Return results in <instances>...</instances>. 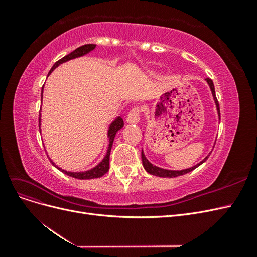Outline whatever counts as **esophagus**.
Returning <instances> with one entry per match:
<instances>
[{"instance_id":"esophagus-1","label":"esophagus","mask_w":257,"mask_h":257,"mask_svg":"<svg viewBox=\"0 0 257 257\" xmlns=\"http://www.w3.org/2000/svg\"><path fill=\"white\" fill-rule=\"evenodd\" d=\"M141 109H139V107H134L132 108V109L128 111L127 113V118L126 121L127 123H138L139 122V118H141Z\"/></svg>"}]
</instances>
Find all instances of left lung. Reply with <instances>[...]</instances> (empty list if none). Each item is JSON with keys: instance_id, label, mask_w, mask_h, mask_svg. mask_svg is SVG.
I'll use <instances>...</instances> for the list:
<instances>
[{"instance_id": "left-lung-1", "label": "left lung", "mask_w": 257, "mask_h": 257, "mask_svg": "<svg viewBox=\"0 0 257 257\" xmlns=\"http://www.w3.org/2000/svg\"><path fill=\"white\" fill-rule=\"evenodd\" d=\"M208 84L210 85V89H211V92H212V95L214 97V100H215V104H216V109H217V112H219V118H220V105H219V102H217L216 99V96H215V90H214V84H213V81L210 79V78H206ZM208 159V157L201 161L199 164L193 166L191 168H188V169H184V170H168V169H163V168H160V167H157V166H153L151 163L148 161L145 157L144 152L142 151V160H143V165L145 167V169L147 170L148 173L151 174V175H154V176H158V177H163V178H174V177H178V176H182V175H185L188 174L190 172H192V170H194L195 168H197L199 165L203 164V163Z\"/></svg>"}]
</instances>
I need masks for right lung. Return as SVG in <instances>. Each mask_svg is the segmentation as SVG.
<instances>
[{"instance_id": "obj_1", "label": "right lung", "mask_w": 257, "mask_h": 257, "mask_svg": "<svg viewBox=\"0 0 257 257\" xmlns=\"http://www.w3.org/2000/svg\"><path fill=\"white\" fill-rule=\"evenodd\" d=\"M94 44H87V45H83L81 46V47H78L77 49H75L74 51H72L71 53H68L67 56L63 57L62 59H60L59 61H57L56 63L53 64L52 68L50 69L49 74L53 71L54 68L58 67L60 64L64 63V62L68 61V60H72V59H75V58H78V57H81L83 56V54L90 52L91 50H93L95 48ZM43 98V90H42V97ZM40 126H41V114H40ZM124 126V122L121 118H116L112 123L111 125L109 127V131H108V137H109V147H108V150H107V154L106 157L104 158V160L99 163V164L92 168L90 170H88V172H83V173H71V172H66V170L64 169H61L60 167L56 166V164L50 160V162L52 163V165L56 166L57 168H59L62 173L66 174L67 176L69 177H73V178H76V179H94V178H99L104 176L108 170H109V157H110V151H111V147H112V143H113V139H114V136L116 134V132H118L120 128H122Z\"/></svg>"}]
</instances>
